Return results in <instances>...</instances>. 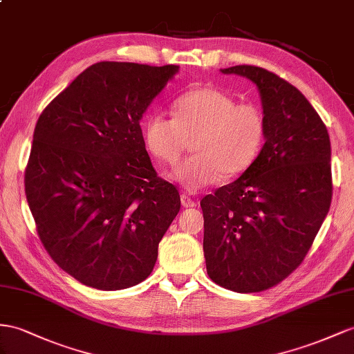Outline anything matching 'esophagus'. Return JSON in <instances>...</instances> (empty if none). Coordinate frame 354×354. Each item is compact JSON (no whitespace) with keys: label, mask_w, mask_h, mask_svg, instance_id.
<instances>
[{"label":"esophagus","mask_w":354,"mask_h":354,"mask_svg":"<svg viewBox=\"0 0 354 354\" xmlns=\"http://www.w3.org/2000/svg\"><path fill=\"white\" fill-rule=\"evenodd\" d=\"M180 203H183L184 207H193V206H196V202L193 201L192 197L187 196L185 193L180 194Z\"/></svg>","instance_id":"34e87169"}]
</instances>
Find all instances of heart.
<instances>
[{
    "instance_id": "1",
    "label": "heart",
    "mask_w": 354,
    "mask_h": 354,
    "mask_svg": "<svg viewBox=\"0 0 354 354\" xmlns=\"http://www.w3.org/2000/svg\"><path fill=\"white\" fill-rule=\"evenodd\" d=\"M174 118L152 113L143 125L145 147L162 165H175L193 139V156L170 178L187 192L238 176L256 161L265 142L266 122L259 106L212 86L189 89L171 103Z\"/></svg>"
}]
</instances>
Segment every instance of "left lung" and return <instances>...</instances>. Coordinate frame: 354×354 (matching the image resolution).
<instances>
[{
  "label": "left lung",
  "mask_w": 354,
  "mask_h": 354,
  "mask_svg": "<svg viewBox=\"0 0 354 354\" xmlns=\"http://www.w3.org/2000/svg\"><path fill=\"white\" fill-rule=\"evenodd\" d=\"M245 76L260 91L265 145L234 183L202 198L207 275L238 293L263 292L302 263L332 201L328 129L305 95L256 66Z\"/></svg>",
  "instance_id": "obj_1"
}]
</instances>
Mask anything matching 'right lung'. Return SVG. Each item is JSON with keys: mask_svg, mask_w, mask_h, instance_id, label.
I'll return each mask as SVG.
<instances>
[{"mask_svg": "<svg viewBox=\"0 0 354 354\" xmlns=\"http://www.w3.org/2000/svg\"><path fill=\"white\" fill-rule=\"evenodd\" d=\"M178 68L97 62L35 124L26 201L44 250L85 286L121 290L147 279L179 212L178 189L157 175L140 129Z\"/></svg>", "mask_w": 354, "mask_h": 354, "instance_id": "obj_1", "label": "right lung"}]
</instances>
